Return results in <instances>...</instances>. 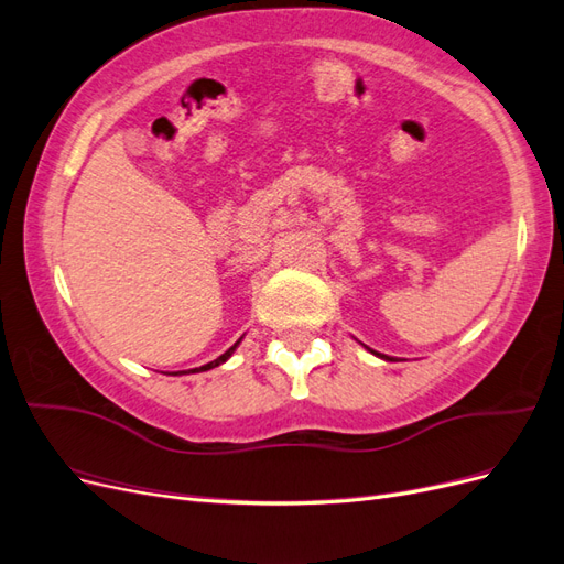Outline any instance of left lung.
<instances>
[{
  "instance_id": "1",
  "label": "left lung",
  "mask_w": 564,
  "mask_h": 564,
  "mask_svg": "<svg viewBox=\"0 0 564 564\" xmlns=\"http://www.w3.org/2000/svg\"><path fill=\"white\" fill-rule=\"evenodd\" d=\"M373 352V350H371ZM373 355H379V357H383V360H390V357L388 355H381V352H373Z\"/></svg>"
}]
</instances>
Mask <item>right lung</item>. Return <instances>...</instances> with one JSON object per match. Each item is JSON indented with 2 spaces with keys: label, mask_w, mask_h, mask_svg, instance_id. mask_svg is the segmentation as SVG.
<instances>
[{
  "label": "right lung",
  "mask_w": 564,
  "mask_h": 564,
  "mask_svg": "<svg viewBox=\"0 0 564 564\" xmlns=\"http://www.w3.org/2000/svg\"><path fill=\"white\" fill-rule=\"evenodd\" d=\"M240 340H242V338H240ZM240 340H237V344H235V346H230V348H228V350H226L224 355H220V357H216V360H214V362H207V365H202V367H195V369H191V371H193V373H197V371H207V369H214V367H218V365H224V362L228 360V357L232 355V350H235L237 346H240ZM176 373H178V371H176ZM181 373H183V371H181Z\"/></svg>",
  "instance_id": "obj_1"
}]
</instances>
